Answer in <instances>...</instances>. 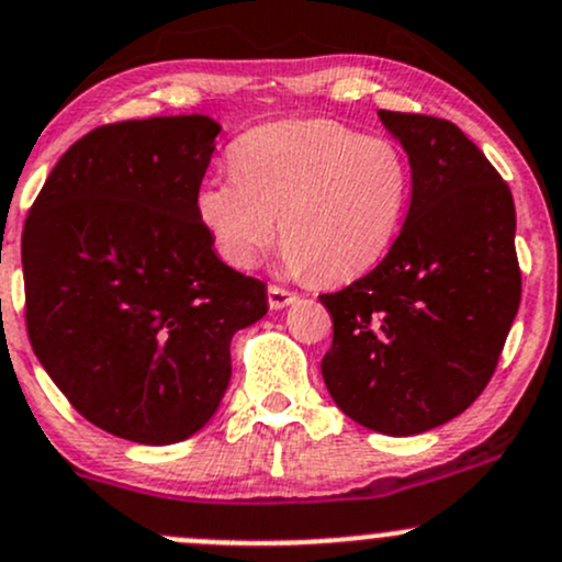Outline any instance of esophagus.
Here are the masks:
<instances>
[{
  "instance_id": "1",
  "label": "esophagus",
  "mask_w": 562,
  "mask_h": 562,
  "mask_svg": "<svg viewBox=\"0 0 562 562\" xmlns=\"http://www.w3.org/2000/svg\"><path fill=\"white\" fill-rule=\"evenodd\" d=\"M296 301V293L285 291V288L280 285H269V306L271 310H285L288 304H293Z\"/></svg>"
}]
</instances>
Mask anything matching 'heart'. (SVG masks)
Masks as SVG:
<instances>
[{
	"label": "heart",
	"instance_id": "obj_1",
	"mask_svg": "<svg viewBox=\"0 0 562 562\" xmlns=\"http://www.w3.org/2000/svg\"><path fill=\"white\" fill-rule=\"evenodd\" d=\"M234 175L202 182L196 210L217 250L250 266L274 239L288 269L339 282L380 261L398 234L412 172L404 150L330 121L258 126L232 147Z\"/></svg>",
	"mask_w": 562,
	"mask_h": 562
}]
</instances>
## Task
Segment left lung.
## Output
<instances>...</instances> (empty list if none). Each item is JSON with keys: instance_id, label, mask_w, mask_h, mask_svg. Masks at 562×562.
I'll return each instance as SVG.
<instances>
[{"instance_id": "left-lung-1", "label": "left lung", "mask_w": 562, "mask_h": 562, "mask_svg": "<svg viewBox=\"0 0 562 562\" xmlns=\"http://www.w3.org/2000/svg\"><path fill=\"white\" fill-rule=\"evenodd\" d=\"M412 167V202L387 256L321 296L334 321L323 358L350 420L415 436L469 409L498 366L522 277L515 199L493 164L445 117L380 110Z\"/></svg>"}]
</instances>
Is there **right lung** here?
Masks as SVG:
<instances>
[{
  "label": "right lung",
  "instance_id": "1",
  "mask_svg": "<svg viewBox=\"0 0 562 562\" xmlns=\"http://www.w3.org/2000/svg\"><path fill=\"white\" fill-rule=\"evenodd\" d=\"M217 134L206 115L93 128L23 223L34 356L88 423L137 445H175L210 423L232 380V336L269 310L263 282L223 263L199 217Z\"/></svg>",
  "mask_w": 562,
  "mask_h": 562
}]
</instances>
